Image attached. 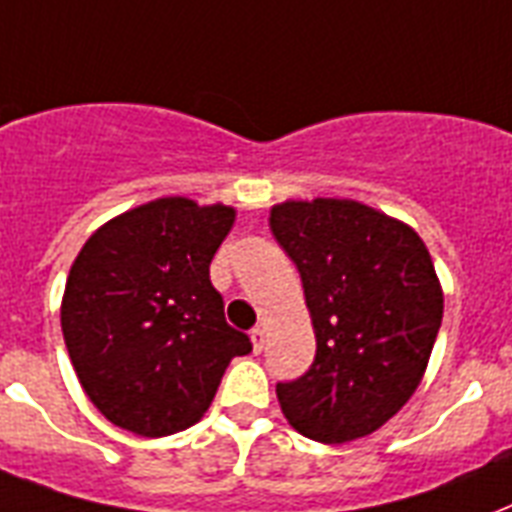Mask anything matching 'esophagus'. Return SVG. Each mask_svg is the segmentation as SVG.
Masks as SVG:
<instances>
[{
  "instance_id": "esophagus-1",
  "label": "esophagus",
  "mask_w": 512,
  "mask_h": 512,
  "mask_svg": "<svg viewBox=\"0 0 512 512\" xmlns=\"http://www.w3.org/2000/svg\"><path fill=\"white\" fill-rule=\"evenodd\" d=\"M251 342H253V350H256V352L264 350V342H267V331H264V328H253Z\"/></svg>"
}]
</instances>
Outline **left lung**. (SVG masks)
<instances>
[{
	"label": "left lung",
	"mask_w": 512,
	"mask_h": 512,
	"mask_svg": "<svg viewBox=\"0 0 512 512\" xmlns=\"http://www.w3.org/2000/svg\"><path fill=\"white\" fill-rule=\"evenodd\" d=\"M269 229L301 275L318 352L277 384L288 425L320 443L376 433L417 392L443 318L422 237L347 197L272 205Z\"/></svg>",
	"instance_id": "left-lung-1"
}]
</instances>
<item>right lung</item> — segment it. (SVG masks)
<instances>
[{"instance_id": "right-lung-1", "label": "right lung", "mask_w": 512, "mask_h": 512, "mask_svg": "<svg viewBox=\"0 0 512 512\" xmlns=\"http://www.w3.org/2000/svg\"><path fill=\"white\" fill-rule=\"evenodd\" d=\"M224 202L157 197L87 237L61 301L63 342L82 390L112 425L181 433L211 406L251 339L224 320L211 261L235 227Z\"/></svg>"}]
</instances>
